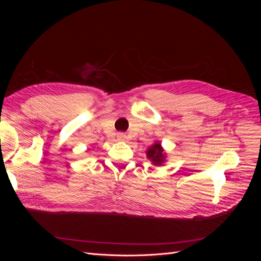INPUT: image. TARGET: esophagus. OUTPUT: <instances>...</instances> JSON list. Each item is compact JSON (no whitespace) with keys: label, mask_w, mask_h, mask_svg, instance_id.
<instances>
[{"label":"esophagus","mask_w":261,"mask_h":261,"mask_svg":"<svg viewBox=\"0 0 261 261\" xmlns=\"http://www.w3.org/2000/svg\"><path fill=\"white\" fill-rule=\"evenodd\" d=\"M116 137H117L118 140H125L126 138H127V136H126V134H124V133H118Z\"/></svg>","instance_id":"obj_1"}]
</instances>
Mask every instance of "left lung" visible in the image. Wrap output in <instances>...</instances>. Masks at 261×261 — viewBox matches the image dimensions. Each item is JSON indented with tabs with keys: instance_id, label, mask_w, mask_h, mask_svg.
<instances>
[{
	"instance_id": "obj_1",
	"label": "left lung",
	"mask_w": 261,
	"mask_h": 261,
	"mask_svg": "<svg viewBox=\"0 0 261 261\" xmlns=\"http://www.w3.org/2000/svg\"><path fill=\"white\" fill-rule=\"evenodd\" d=\"M147 156L153 162V164L160 165L164 161V158H165L161 145L154 144L153 146H151V148H149L147 151Z\"/></svg>"
}]
</instances>
